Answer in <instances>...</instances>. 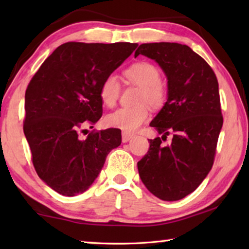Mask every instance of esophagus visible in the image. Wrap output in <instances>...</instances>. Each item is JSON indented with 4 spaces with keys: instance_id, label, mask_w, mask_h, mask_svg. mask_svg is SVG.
<instances>
[{
    "instance_id": "1",
    "label": "esophagus",
    "mask_w": 249,
    "mask_h": 249,
    "mask_svg": "<svg viewBox=\"0 0 249 249\" xmlns=\"http://www.w3.org/2000/svg\"><path fill=\"white\" fill-rule=\"evenodd\" d=\"M133 138V135L132 134H128V133H122V142H127Z\"/></svg>"
}]
</instances>
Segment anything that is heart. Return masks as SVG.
<instances>
[{"instance_id":"1","label":"heart","mask_w":249,"mask_h":249,"mask_svg":"<svg viewBox=\"0 0 249 249\" xmlns=\"http://www.w3.org/2000/svg\"><path fill=\"white\" fill-rule=\"evenodd\" d=\"M125 75L130 81L142 87L138 98L140 105L121 107L109 113L105 119L108 126L132 133L145 123L149 117L148 103L151 107H161L166 100L165 87L160 82V72L157 67L147 61H140L125 70ZM121 86L115 74H109L100 87V98L104 105L113 107L120 96Z\"/></svg>"}]
</instances>
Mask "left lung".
I'll use <instances>...</instances> for the list:
<instances>
[{"label": "left lung", "mask_w": 249, "mask_h": 249, "mask_svg": "<svg viewBox=\"0 0 249 249\" xmlns=\"http://www.w3.org/2000/svg\"><path fill=\"white\" fill-rule=\"evenodd\" d=\"M153 59L167 77V102L150 126L162 134L149 140V150L137 162L150 193L178 201L199 187L213 166L223 116L218 82L212 68L187 45L142 44L135 52ZM169 145H163L168 134Z\"/></svg>", "instance_id": "obj_1"}]
</instances>
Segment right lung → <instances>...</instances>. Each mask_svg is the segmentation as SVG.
<instances>
[{"mask_svg":"<svg viewBox=\"0 0 249 249\" xmlns=\"http://www.w3.org/2000/svg\"><path fill=\"white\" fill-rule=\"evenodd\" d=\"M136 47L132 43L62 44L29 82L24 134L37 175L60 195L87 191L109 151L121 145L117 128L92 132L86 140L79 132L101 119V84Z\"/></svg>","mask_w":249,"mask_h":249,"instance_id":"1","label":"right lung"}]
</instances>
